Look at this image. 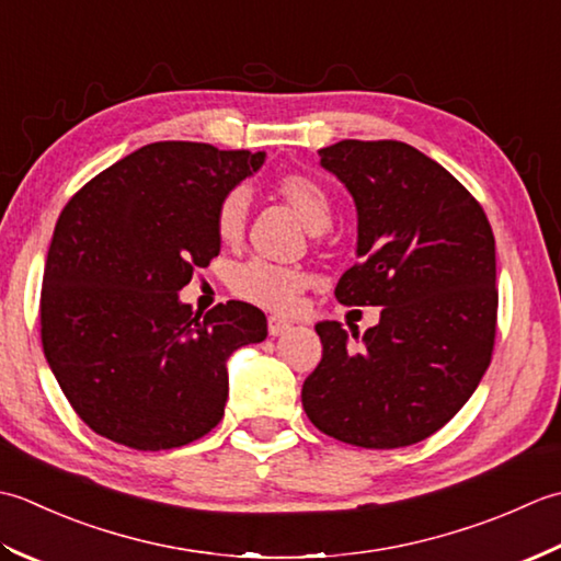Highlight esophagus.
<instances>
[{"instance_id":"esophagus-1","label":"esophagus","mask_w":561,"mask_h":561,"mask_svg":"<svg viewBox=\"0 0 561 561\" xmlns=\"http://www.w3.org/2000/svg\"><path fill=\"white\" fill-rule=\"evenodd\" d=\"M290 327H293V324L288 322V319H283V317H268V334H271V336L288 334Z\"/></svg>"}]
</instances>
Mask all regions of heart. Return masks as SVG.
<instances>
[{"label":"heart","instance_id":"obj_1","mask_svg":"<svg viewBox=\"0 0 561 561\" xmlns=\"http://www.w3.org/2000/svg\"><path fill=\"white\" fill-rule=\"evenodd\" d=\"M276 196L300 217L307 232L322 234L331 225V198L327 188L307 174H285L276 181ZM247 225V196L242 191L227 193L217 208L215 227L225 244H237ZM232 290L242 300L271 312H288L305 288V276L297 268L271 264L264 259H249L232 273Z\"/></svg>","mask_w":561,"mask_h":561}]
</instances>
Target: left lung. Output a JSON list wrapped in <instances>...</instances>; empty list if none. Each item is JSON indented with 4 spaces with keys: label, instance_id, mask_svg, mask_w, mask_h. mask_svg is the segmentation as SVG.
<instances>
[{
    "label": "left lung",
    "instance_id": "left-lung-1",
    "mask_svg": "<svg viewBox=\"0 0 561 561\" xmlns=\"http://www.w3.org/2000/svg\"><path fill=\"white\" fill-rule=\"evenodd\" d=\"M319 162L358 213L360 261L341 276L336 300L382 312L363 348H348L339 322L314 327L322 360L302 385L305 414L358 448H404L448 424L489 368L494 232L470 191L407 142L341 140Z\"/></svg>",
    "mask_w": 561,
    "mask_h": 561
}]
</instances>
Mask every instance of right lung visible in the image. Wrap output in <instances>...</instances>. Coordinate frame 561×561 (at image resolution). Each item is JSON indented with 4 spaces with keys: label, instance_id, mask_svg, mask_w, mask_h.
I'll use <instances>...</instances> for the list:
<instances>
[{
    "label": "right lung",
    "instance_id": "add662e5",
    "mask_svg": "<svg viewBox=\"0 0 561 561\" xmlns=\"http://www.w3.org/2000/svg\"><path fill=\"white\" fill-rule=\"evenodd\" d=\"M266 152L152 142L79 188L60 213L41 293V339L84 424L135 450L203 438L225 414L227 358L264 341L266 317L179 300L220 254L217 208Z\"/></svg>",
    "mask_w": 561,
    "mask_h": 561
}]
</instances>
